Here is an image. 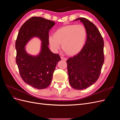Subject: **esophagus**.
<instances>
[{
	"label": "esophagus",
	"mask_w": 120,
	"mask_h": 120,
	"mask_svg": "<svg viewBox=\"0 0 120 120\" xmlns=\"http://www.w3.org/2000/svg\"><path fill=\"white\" fill-rule=\"evenodd\" d=\"M60 58H61V59L62 60H67V58L66 57H64V56H61Z\"/></svg>",
	"instance_id": "esophagus-1"
}]
</instances>
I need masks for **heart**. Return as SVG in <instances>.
Segmentation results:
<instances>
[{
  "label": "heart",
  "instance_id": "obj_1",
  "mask_svg": "<svg viewBox=\"0 0 120 120\" xmlns=\"http://www.w3.org/2000/svg\"><path fill=\"white\" fill-rule=\"evenodd\" d=\"M86 30L82 24H70L61 27L49 36L48 41L52 48L56 50L61 45L64 52L68 56H75L80 52L85 45Z\"/></svg>",
  "mask_w": 120,
  "mask_h": 120
}]
</instances>
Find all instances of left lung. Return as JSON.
<instances>
[{"mask_svg":"<svg viewBox=\"0 0 120 120\" xmlns=\"http://www.w3.org/2000/svg\"><path fill=\"white\" fill-rule=\"evenodd\" d=\"M86 30V40L81 51L67 60L69 83L75 89L89 88L99 79L104 62L103 38L96 25L79 17Z\"/></svg>","mask_w":120,"mask_h":120,"instance_id":"left-lung-1","label":"left lung"}]
</instances>
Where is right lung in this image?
<instances>
[{
	"mask_svg": "<svg viewBox=\"0 0 120 120\" xmlns=\"http://www.w3.org/2000/svg\"><path fill=\"white\" fill-rule=\"evenodd\" d=\"M55 22L41 17H32L21 26L15 42L16 63L21 78L28 85L37 89L47 88L51 83L56 65L61 60L58 54L49 48V32ZM42 41L41 49L37 56L28 54L25 46L32 38Z\"/></svg>",
	"mask_w": 120,
	"mask_h": 120,
	"instance_id": "add662e5",
	"label": "right lung"
}]
</instances>
